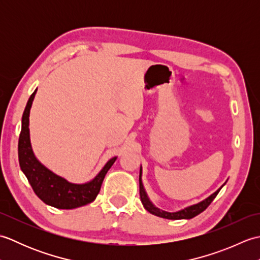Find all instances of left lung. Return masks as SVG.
Segmentation results:
<instances>
[{
    "mask_svg": "<svg viewBox=\"0 0 260 260\" xmlns=\"http://www.w3.org/2000/svg\"><path fill=\"white\" fill-rule=\"evenodd\" d=\"M141 175H142V170L140 172V197H141V201L143 203V206H144V208L147 210L148 212L155 214V215H157V217L165 218V219L179 220V219H191L193 217H196V215L200 214L202 211H204V210H206L210 206V203L214 200V198L217 197L219 191L221 190V187H222V186L220 187L219 190H217L213 193V194L207 198L206 200H203L197 204H193V206H191V207H187L183 210H180V211H178V212H167V211H163V210H159L156 207L153 206L152 202L150 201V199L147 198L144 187H143Z\"/></svg>",
    "mask_w": 260,
    "mask_h": 260,
    "instance_id": "obj_1",
    "label": "left lung"
}]
</instances>
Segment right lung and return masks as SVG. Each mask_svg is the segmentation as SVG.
<instances>
[{
  "label": "right lung",
  "mask_w": 260,
  "mask_h": 260,
  "mask_svg": "<svg viewBox=\"0 0 260 260\" xmlns=\"http://www.w3.org/2000/svg\"><path fill=\"white\" fill-rule=\"evenodd\" d=\"M36 92L37 89L30 96L22 116V127L18 145L20 168L25 174L33 191L46 204L58 209H75L86 206L95 200L98 196L105 175L112 168L116 157L110 158L96 178L85 184L70 183L43 167L33 154L30 143L29 115Z\"/></svg>",
  "instance_id": "obj_1"
}]
</instances>
